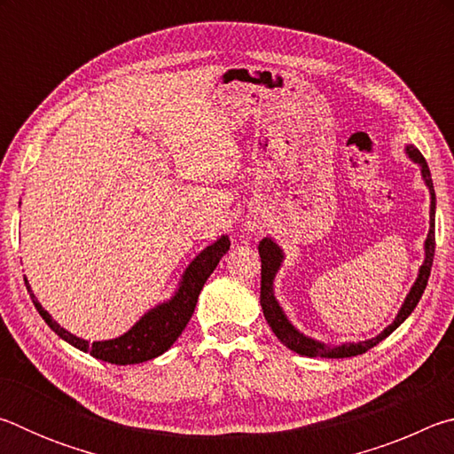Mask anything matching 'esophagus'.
I'll return each instance as SVG.
<instances>
[{"label": "esophagus", "instance_id": "34e87169", "mask_svg": "<svg viewBox=\"0 0 454 454\" xmlns=\"http://www.w3.org/2000/svg\"><path fill=\"white\" fill-rule=\"evenodd\" d=\"M250 232H254V226H250Z\"/></svg>", "mask_w": 454, "mask_h": 454}]
</instances>
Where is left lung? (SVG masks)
<instances>
[{
  "instance_id": "8db88e82",
  "label": "left lung",
  "mask_w": 454,
  "mask_h": 454,
  "mask_svg": "<svg viewBox=\"0 0 454 454\" xmlns=\"http://www.w3.org/2000/svg\"><path fill=\"white\" fill-rule=\"evenodd\" d=\"M406 156H409L414 164L420 168V176L425 186L428 188L430 194V212H428V234L425 240V260L419 268V276L417 280L406 294L404 302L401 306V310L395 317V320L382 330L380 334H376L374 338H368V340H360V342H342V344H326L320 340H314V338L306 336L301 333L292 322L288 320L286 312L282 310L280 302L276 301L274 296V280L276 274H278L280 266L284 262V252L278 244H276L272 238H264L262 242L258 244V252H260V260H262V280H260V306H262V312L270 325L272 333L278 336V340L284 344V347L294 350L296 355L301 356H320V358H348V356H356L363 355V352L371 350L376 347L380 340H384L388 334H393L395 330L403 325V322L411 317V312L417 309V304L420 301L422 292L427 288L428 276H430V268H433V258H434V210H436V198H434V186H433V178H430V170L427 160L422 158V153L414 148L412 144H406Z\"/></svg>"
}]
</instances>
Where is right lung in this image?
I'll use <instances>...</instances> for the list:
<instances>
[{"label":"right lung","mask_w":454,"mask_h":454,"mask_svg":"<svg viewBox=\"0 0 454 454\" xmlns=\"http://www.w3.org/2000/svg\"><path fill=\"white\" fill-rule=\"evenodd\" d=\"M21 204V202H20ZM230 248L228 236H220L216 242L200 252V254L192 260L186 270H184L182 278L178 282V288H176L174 294L168 298V301L160 302L144 312L140 320H136V325L128 330V333L120 334L116 338H110V340H83V338L72 334L70 330L59 326L56 320L51 318L48 310H43V306L37 301L35 294L32 292V286L26 278V288L32 296L34 306L40 312V317L45 320L53 333H56L61 340L70 342L72 347L78 350L90 352L91 356L98 360H104V363L112 364H140L145 360H152L172 347L176 338L182 334V330L194 314L200 290L204 288L206 280L210 278V274L216 270L220 258L226 254Z\"/></svg>","instance_id":"add662e5"}]
</instances>
